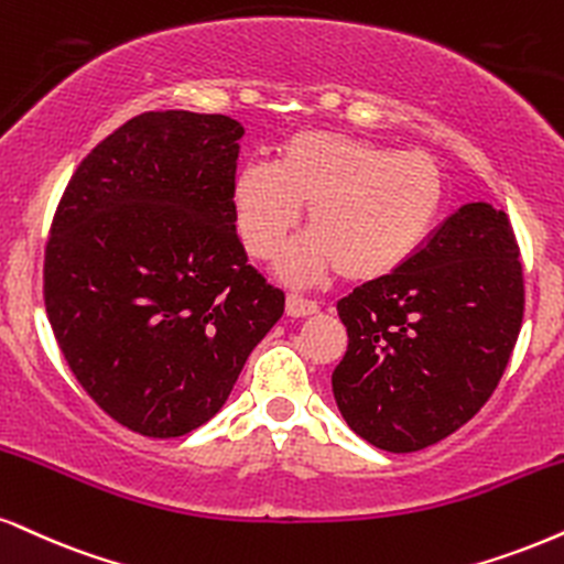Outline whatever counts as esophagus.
Masks as SVG:
<instances>
[{
  "label": "esophagus",
  "instance_id": "obj_1",
  "mask_svg": "<svg viewBox=\"0 0 564 564\" xmlns=\"http://www.w3.org/2000/svg\"><path fill=\"white\" fill-rule=\"evenodd\" d=\"M284 311H288V316L303 318V316L316 314L318 305H316L314 301H305V297H301V295H288V303H284Z\"/></svg>",
  "mask_w": 564,
  "mask_h": 564
}]
</instances>
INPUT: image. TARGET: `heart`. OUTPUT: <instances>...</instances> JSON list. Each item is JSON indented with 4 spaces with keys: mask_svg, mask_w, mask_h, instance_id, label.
<instances>
[{
    "mask_svg": "<svg viewBox=\"0 0 564 564\" xmlns=\"http://www.w3.org/2000/svg\"><path fill=\"white\" fill-rule=\"evenodd\" d=\"M447 183L436 159L326 130H301L276 162L242 164L232 183L235 225L250 256L267 261L301 221L311 232L284 250V280L305 284L339 271L377 282L419 253L440 219Z\"/></svg>",
    "mask_w": 564,
    "mask_h": 564,
    "instance_id": "1",
    "label": "heart"
}]
</instances>
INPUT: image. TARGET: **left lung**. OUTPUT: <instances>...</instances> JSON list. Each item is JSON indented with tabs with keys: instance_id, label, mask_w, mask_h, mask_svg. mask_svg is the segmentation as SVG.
<instances>
[{
	"instance_id": "8db88e82",
	"label": "left lung",
	"mask_w": 564,
	"mask_h": 564,
	"mask_svg": "<svg viewBox=\"0 0 564 564\" xmlns=\"http://www.w3.org/2000/svg\"><path fill=\"white\" fill-rule=\"evenodd\" d=\"M523 311L510 219L489 204L460 206L405 267L337 303L347 350L332 389L347 426L387 452L449 436L495 394Z\"/></svg>"
}]
</instances>
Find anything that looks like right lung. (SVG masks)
Masks as SVG:
<instances>
[{
  "label": "right lung",
  "instance_id": "right-lung-1",
  "mask_svg": "<svg viewBox=\"0 0 564 564\" xmlns=\"http://www.w3.org/2000/svg\"><path fill=\"white\" fill-rule=\"evenodd\" d=\"M240 138L225 115H138L83 159L54 212L48 324L88 398L135 434L204 426L284 311L235 229Z\"/></svg>",
  "mask_w": 564,
  "mask_h": 564
}]
</instances>
